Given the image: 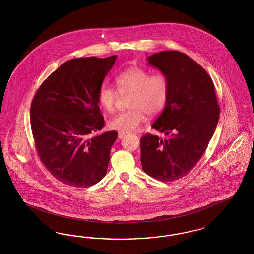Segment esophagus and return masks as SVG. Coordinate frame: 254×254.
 <instances>
[{
	"label": "esophagus",
	"mask_w": 254,
	"mask_h": 254,
	"mask_svg": "<svg viewBox=\"0 0 254 254\" xmlns=\"http://www.w3.org/2000/svg\"><path fill=\"white\" fill-rule=\"evenodd\" d=\"M126 134H127V132H124V131H119V132H118V138H119V139L124 138Z\"/></svg>",
	"instance_id": "obj_1"
}]
</instances>
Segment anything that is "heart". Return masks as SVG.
I'll list each match as a JSON object with an SVG mask.
<instances>
[{"mask_svg": "<svg viewBox=\"0 0 254 254\" xmlns=\"http://www.w3.org/2000/svg\"><path fill=\"white\" fill-rule=\"evenodd\" d=\"M117 90L121 95H128L130 109L113 116L109 121L111 129L132 131L145 121L146 112L155 114L163 109L169 96V80L163 73L150 74L140 66H131L115 77ZM98 102L107 112H113L119 94L108 85L98 91Z\"/></svg>", "mask_w": 254, "mask_h": 254, "instance_id": "1", "label": "heart"}]
</instances>
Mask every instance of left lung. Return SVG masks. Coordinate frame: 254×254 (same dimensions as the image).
<instances>
[{
	"label": "left lung",
	"instance_id": "8db88e82",
	"mask_svg": "<svg viewBox=\"0 0 254 254\" xmlns=\"http://www.w3.org/2000/svg\"><path fill=\"white\" fill-rule=\"evenodd\" d=\"M169 80V96L151 126L165 138H141V163L150 177L172 182L186 176L202 158L215 131L220 108L214 85L205 69L187 54L162 51L147 58Z\"/></svg>",
	"mask_w": 254,
	"mask_h": 254
}]
</instances>
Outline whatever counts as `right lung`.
I'll list each match as a JSON object with an SVG mask.
<instances>
[{
    "label": "right lung",
    "mask_w": 254,
    "mask_h": 254,
    "mask_svg": "<svg viewBox=\"0 0 254 254\" xmlns=\"http://www.w3.org/2000/svg\"><path fill=\"white\" fill-rule=\"evenodd\" d=\"M116 60L76 58L64 63L39 87L30 124L39 157L59 181L87 188L107 174L116 131L92 136L104 127L98 91Z\"/></svg>",
    "instance_id": "obj_1"
}]
</instances>
